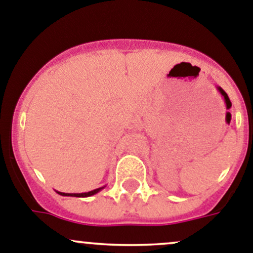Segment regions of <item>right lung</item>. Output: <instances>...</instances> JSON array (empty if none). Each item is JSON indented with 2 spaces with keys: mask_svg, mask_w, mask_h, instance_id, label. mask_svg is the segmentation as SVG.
I'll return each mask as SVG.
<instances>
[{
  "mask_svg": "<svg viewBox=\"0 0 253 253\" xmlns=\"http://www.w3.org/2000/svg\"><path fill=\"white\" fill-rule=\"evenodd\" d=\"M104 187H100V188H96V190H93V191H89V192H84V193H63V192H58V195L61 196H71V197H89V196H93L95 195V193H98L99 191L103 190Z\"/></svg>",
  "mask_w": 253,
  "mask_h": 253,
  "instance_id": "1",
  "label": "right lung"
}]
</instances>
